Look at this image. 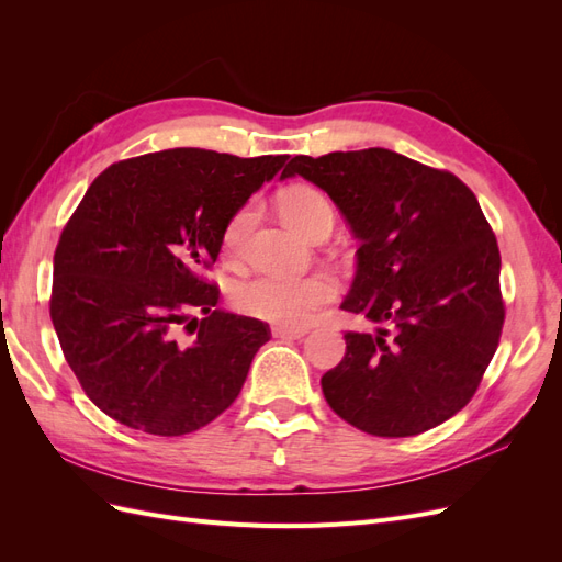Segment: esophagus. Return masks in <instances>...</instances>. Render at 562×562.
I'll list each match as a JSON object with an SVG mask.
<instances>
[{"instance_id":"1","label":"esophagus","mask_w":562,"mask_h":562,"mask_svg":"<svg viewBox=\"0 0 562 562\" xmlns=\"http://www.w3.org/2000/svg\"><path fill=\"white\" fill-rule=\"evenodd\" d=\"M307 335V328H291V326H277L274 328V337H283V339H300Z\"/></svg>"}]
</instances>
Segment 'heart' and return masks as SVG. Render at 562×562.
I'll return each instance as SVG.
<instances>
[{"instance_id":"b5f03b06","label":"heart","mask_w":562,"mask_h":562,"mask_svg":"<svg viewBox=\"0 0 562 562\" xmlns=\"http://www.w3.org/2000/svg\"><path fill=\"white\" fill-rule=\"evenodd\" d=\"M285 223L304 236H312L323 220H333L328 199L312 187H293L281 201ZM255 220V206L246 203L236 211L223 232V248L227 255H239L248 229ZM337 295V283L330 274L288 277L258 274L236 285L234 302L241 312L283 326H307L323 304Z\"/></svg>"}]
</instances>
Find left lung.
I'll return each mask as SVG.
<instances>
[{
	"instance_id": "8db88e82",
	"label": "left lung",
	"mask_w": 562,
	"mask_h": 562,
	"mask_svg": "<svg viewBox=\"0 0 562 562\" xmlns=\"http://www.w3.org/2000/svg\"><path fill=\"white\" fill-rule=\"evenodd\" d=\"M295 176L333 199L359 241L339 307L378 323L345 333L323 396L372 436L438 427L475 394L504 326L502 258L479 199L457 176L384 147L300 155L281 173Z\"/></svg>"
}]
</instances>
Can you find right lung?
Instances as JSON below:
<instances>
[{"instance_id": "1", "label": "right lung", "mask_w": 562, "mask_h": 562, "mask_svg": "<svg viewBox=\"0 0 562 562\" xmlns=\"http://www.w3.org/2000/svg\"><path fill=\"white\" fill-rule=\"evenodd\" d=\"M285 161L178 147L112 164L91 182L54 255L50 321L105 415L182 436L239 396L269 328L215 310L220 291L203 269L229 217Z\"/></svg>"}]
</instances>
